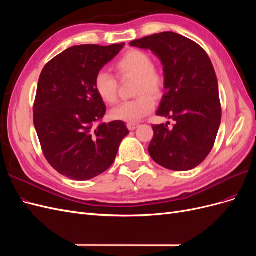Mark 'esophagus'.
Returning a JSON list of instances; mask_svg holds the SVG:
<instances>
[{
	"instance_id": "1",
	"label": "esophagus",
	"mask_w": 256,
	"mask_h": 256,
	"mask_svg": "<svg viewBox=\"0 0 256 256\" xmlns=\"http://www.w3.org/2000/svg\"><path fill=\"white\" fill-rule=\"evenodd\" d=\"M138 124H136V122H128L127 124V127L130 131H134V129L138 128Z\"/></svg>"
}]
</instances>
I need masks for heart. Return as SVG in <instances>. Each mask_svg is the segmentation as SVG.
Here are the masks:
<instances>
[{"label": "heart", "mask_w": 256, "mask_h": 256, "mask_svg": "<svg viewBox=\"0 0 256 256\" xmlns=\"http://www.w3.org/2000/svg\"><path fill=\"white\" fill-rule=\"evenodd\" d=\"M114 70L120 80L134 78V94L136 99L125 102L111 110L115 120L136 122L150 114L154 108V98H160L164 90V78L148 54L136 49L128 50L114 63ZM96 94L104 102L113 104L118 102V82L106 72H98L94 78Z\"/></svg>", "instance_id": "b5f03b06"}]
</instances>
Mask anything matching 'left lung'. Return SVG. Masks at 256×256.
Returning <instances> with one entry per match:
<instances>
[{"instance_id":"obj_1","label":"left lung","mask_w":256,"mask_h":256,"mask_svg":"<svg viewBox=\"0 0 256 256\" xmlns=\"http://www.w3.org/2000/svg\"><path fill=\"white\" fill-rule=\"evenodd\" d=\"M150 49L164 65L166 92L158 116L175 120L154 125L148 152L154 162L173 171H188L212 152L221 122L218 80L212 60L200 44L173 32L130 42Z\"/></svg>"}]
</instances>
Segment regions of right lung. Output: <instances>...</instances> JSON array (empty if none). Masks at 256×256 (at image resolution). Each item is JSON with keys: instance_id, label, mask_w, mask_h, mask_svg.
<instances>
[{"instance_id": "right-lung-1", "label": "right lung", "mask_w": 256, "mask_h": 256, "mask_svg": "<svg viewBox=\"0 0 256 256\" xmlns=\"http://www.w3.org/2000/svg\"><path fill=\"white\" fill-rule=\"evenodd\" d=\"M122 47L74 46L48 62L40 74L34 126L44 158L70 180H88L106 171L129 134L122 120L102 122L106 108L94 88L96 74Z\"/></svg>"}]
</instances>
